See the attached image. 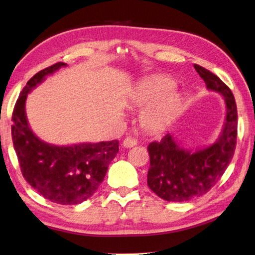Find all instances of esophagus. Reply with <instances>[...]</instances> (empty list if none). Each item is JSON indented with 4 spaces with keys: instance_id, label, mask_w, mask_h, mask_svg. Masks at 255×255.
Returning <instances> with one entry per match:
<instances>
[{
    "instance_id": "obj_1",
    "label": "esophagus",
    "mask_w": 255,
    "mask_h": 255,
    "mask_svg": "<svg viewBox=\"0 0 255 255\" xmlns=\"http://www.w3.org/2000/svg\"><path fill=\"white\" fill-rule=\"evenodd\" d=\"M137 144V140L131 138V137H127L125 140L123 141V146L124 147H132Z\"/></svg>"
}]
</instances>
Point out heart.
I'll return each instance as SVG.
<instances>
[{"label": "heart", "mask_w": 255, "mask_h": 255, "mask_svg": "<svg viewBox=\"0 0 255 255\" xmlns=\"http://www.w3.org/2000/svg\"><path fill=\"white\" fill-rule=\"evenodd\" d=\"M176 84L168 77L153 76L141 80L131 94V104L144 108L140 115L141 127L150 133L161 132L178 113L182 99L174 91Z\"/></svg>", "instance_id": "b5f03b06"}]
</instances>
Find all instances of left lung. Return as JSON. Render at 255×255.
<instances>
[{
  "instance_id": "1",
  "label": "left lung",
  "mask_w": 255,
  "mask_h": 255,
  "mask_svg": "<svg viewBox=\"0 0 255 255\" xmlns=\"http://www.w3.org/2000/svg\"><path fill=\"white\" fill-rule=\"evenodd\" d=\"M194 68L209 90L224 97L226 117L220 137L203 149L188 150L170 133L147 146V186L159 198L171 202H185L210 191L232 161L237 143L238 114L232 90L210 70L197 64Z\"/></svg>"
}]
</instances>
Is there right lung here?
<instances>
[{
    "mask_svg": "<svg viewBox=\"0 0 255 255\" xmlns=\"http://www.w3.org/2000/svg\"><path fill=\"white\" fill-rule=\"evenodd\" d=\"M56 63L35 74L27 82L13 111L11 139L23 178L46 200L75 205L88 200L103 181L110 163L118 153V141L54 145L39 139L26 116L28 93L46 76L65 67Z\"/></svg>",
    "mask_w": 255,
    "mask_h": 255,
    "instance_id": "obj_1",
    "label": "right lung"
}]
</instances>
